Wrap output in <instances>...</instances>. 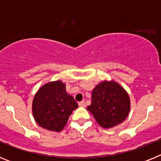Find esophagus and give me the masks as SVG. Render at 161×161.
I'll use <instances>...</instances> for the list:
<instances>
[{
    "label": "esophagus",
    "instance_id": "34e87169",
    "mask_svg": "<svg viewBox=\"0 0 161 161\" xmlns=\"http://www.w3.org/2000/svg\"><path fill=\"white\" fill-rule=\"evenodd\" d=\"M78 105H79L80 106H81V107H85V101H81V102H80L79 103H78Z\"/></svg>",
    "mask_w": 161,
    "mask_h": 161
}]
</instances>
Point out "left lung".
<instances>
[{"label":"left lung","instance_id":"8db88e82","mask_svg":"<svg viewBox=\"0 0 161 161\" xmlns=\"http://www.w3.org/2000/svg\"><path fill=\"white\" fill-rule=\"evenodd\" d=\"M130 108V98L121 85L114 81H103L93 90L92 102L87 109L101 126L110 128L123 123Z\"/></svg>","mask_w":161,"mask_h":161}]
</instances>
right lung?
Instances as JSON below:
<instances>
[{
  "instance_id": "1",
  "label": "right lung",
  "mask_w": 161,
  "mask_h": 161,
  "mask_svg": "<svg viewBox=\"0 0 161 161\" xmlns=\"http://www.w3.org/2000/svg\"><path fill=\"white\" fill-rule=\"evenodd\" d=\"M78 104L68 94L60 80L50 82L39 89L34 97L32 111L41 127L53 131L63 130L68 118Z\"/></svg>"
}]
</instances>
